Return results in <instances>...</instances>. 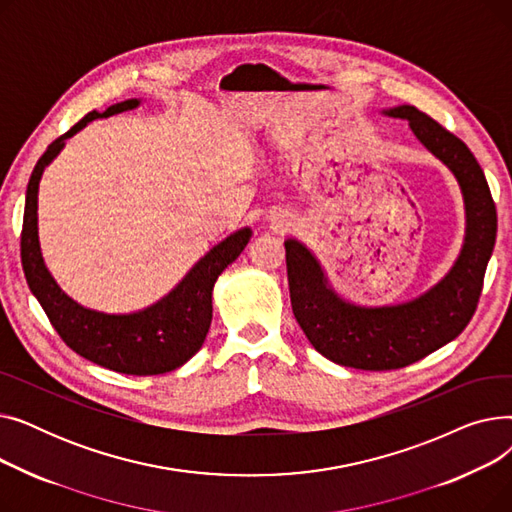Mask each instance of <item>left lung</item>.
<instances>
[{
    "label": "left lung",
    "mask_w": 512,
    "mask_h": 512,
    "mask_svg": "<svg viewBox=\"0 0 512 512\" xmlns=\"http://www.w3.org/2000/svg\"><path fill=\"white\" fill-rule=\"evenodd\" d=\"M409 120L415 137L440 157L461 184L467 236L450 274L423 297L392 307H357L328 288L315 257L299 240H286L292 313L317 353L355 369L407 367L459 336L471 321L496 242V205L469 147L415 105L386 112Z\"/></svg>",
    "instance_id": "obj_1"
}]
</instances>
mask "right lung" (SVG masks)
<instances>
[{
  "label": "right lung",
  "instance_id": "obj_1",
  "mask_svg": "<svg viewBox=\"0 0 512 512\" xmlns=\"http://www.w3.org/2000/svg\"><path fill=\"white\" fill-rule=\"evenodd\" d=\"M139 105L128 99L91 112L53 141L39 157L26 188L24 220L20 234V259L31 292L41 303L51 326L74 353L101 367L128 375H157L172 371L191 359L205 340L211 324V290L218 276L242 253L251 238V228L230 234L215 245L184 280L155 305L128 315H110L80 307L47 272L37 234L39 180L49 161L60 153L64 141L95 118H107Z\"/></svg>",
  "mask_w": 512,
  "mask_h": 512
}]
</instances>
